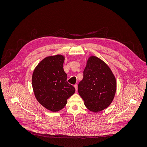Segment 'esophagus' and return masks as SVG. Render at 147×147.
Instances as JSON below:
<instances>
[{"label": "esophagus", "instance_id": "obj_1", "mask_svg": "<svg viewBox=\"0 0 147 147\" xmlns=\"http://www.w3.org/2000/svg\"><path fill=\"white\" fill-rule=\"evenodd\" d=\"M74 88H75V89H76V91L77 92V90H78V85H77V84H75V85H74Z\"/></svg>", "mask_w": 147, "mask_h": 147}]
</instances>
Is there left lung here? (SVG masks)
Returning a JSON list of instances; mask_svg holds the SVG:
<instances>
[{"label":"left lung","instance_id":"obj_1","mask_svg":"<svg viewBox=\"0 0 147 147\" xmlns=\"http://www.w3.org/2000/svg\"><path fill=\"white\" fill-rule=\"evenodd\" d=\"M79 94L91 111H101L112 102L116 90V80L106 63L95 56L88 59L83 79L78 86Z\"/></svg>","mask_w":147,"mask_h":147}]
</instances>
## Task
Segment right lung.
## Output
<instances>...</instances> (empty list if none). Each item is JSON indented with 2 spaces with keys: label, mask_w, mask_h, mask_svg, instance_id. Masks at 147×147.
<instances>
[{
  "label": "right lung",
  "mask_w": 147,
  "mask_h": 147,
  "mask_svg": "<svg viewBox=\"0 0 147 147\" xmlns=\"http://www.w3.org/2000/svg\"><path fill=\"white\" fill-rule=\"evenodd\" d=\"M62 55L44 58L35 68L32 77L35 96L40 104L53 112L62 110L76 91L67 81Z\"/></svg>",
  "instance_id": "obj_1"
}]
</instances>
